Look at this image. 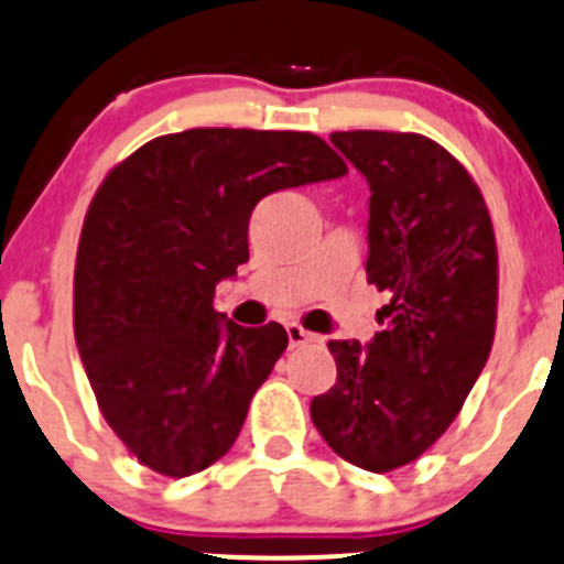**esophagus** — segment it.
Segmentation results:
<instances>
[{
  "label": "esophagus",
  "instance_id": "esophagus-1",
  "mask_svg": "<svg viewBox=\"0 0 564 564\" xmlns=\"http://www.w3.org/2000/svg\"><path fill=\"white\" fill-rule=\"evenodd\" d=\"M286 336H289V347H300V344L314 341V333H308L303 325H297V322H289Z\"/></svg>",
  "mask_w": 564,
  "mask_h": 564
}]
</instances>
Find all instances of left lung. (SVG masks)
<instances>
[{"label": "left lung", "mask_w": 564, "mask_h": 564, "mask_svg": "<svg viewBox=\"0 0 564 564\" xmlns=\"http://www.w3.org/2000/svg\"><path fill=\"white\" fill-rule=\"evenodd\" d=\"M330 143L369 184L366 275L388 303L369 344H327L338 377L311 419L338 457L382 474L449 430L488 364L496 239L474 178L427 137L333 131Z\"/></svg>", "instance_id": "obj_1"}]
</instances>
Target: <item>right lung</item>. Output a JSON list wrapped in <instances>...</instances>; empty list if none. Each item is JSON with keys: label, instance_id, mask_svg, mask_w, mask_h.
<instances>
[{"label": "right lung", "instance_id": "obj_1", "mask_svg": "<svg viewBox=\"0 0 564 564\" xmlns=\"http://www.w3.org/2000/svg\"><path fill=\"white\" fill-rule=\"evenodd\" d=\"M344 173L308 131L189 129L104 178L76 250V347L107 424L151 471L220 460L289 344L278 322L242 327L212 305L248 261L256 204Z\"/></svg>", "mask_w": 564, "mask_h": 564}]
</instances>
